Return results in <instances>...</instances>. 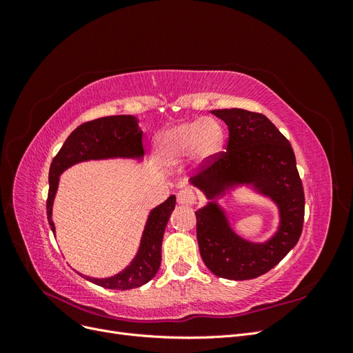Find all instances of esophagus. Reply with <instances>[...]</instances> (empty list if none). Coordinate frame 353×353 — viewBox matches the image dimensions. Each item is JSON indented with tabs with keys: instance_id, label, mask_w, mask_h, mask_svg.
Returning a JSON list of instances; mask_svg holds the SVG:
<instances>
[{
	"instance_id": "1",
	"label": "esophagus",
	"mask_w": 353,
	"mask_h": 353,
	"mask_svg": "<svg viewBox=\"0 0 353 353\" xmlns=\"http://www.w3.org/2000/svg\"><path fill=\"white\" fill-rule=\"evenodd\" d=\"M176 201H178V205H181V206H193L196 203V196L191 190L184 188V190L178 191Z\"/></svg>"
}]
</instances>
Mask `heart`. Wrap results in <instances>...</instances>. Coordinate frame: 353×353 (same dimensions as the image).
<instances>
[{"mask_svg":"<svg viewBox=\"0 0 353 353\" xmlns=\"http://www.w3.org/2000/svg\"><path fill=\"white\" fill-rule=\"evenodd\" d=\"M225 144V132L215 119L199 117L165 130L156 140V154L166 166H175L188 156L197 162L215 159Z\"/></svg>","mask_w":353,"mask_h":353,"instance_id":"heart-1","label":"heart"}]
</instances>
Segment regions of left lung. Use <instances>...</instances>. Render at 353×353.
<instances>
[{"mask_svg":"<svg viewBox=\"0 0 353 353\" xmlns=\"http://www.w3.org/2000/svg\"><path fill=\"white\" fill-rule=\"evenodd\" d=\"M228 126L227 152L190 179L209 200L196 212L201 259L221 279L252 280L272 270L290 252L303 228L305 196L287 138L262 113L243 109L212 110ZM239 186H250L279 208L281 223L263 243L240 238L232 230L219 199Z\"/></svg>","mask_w":353,"mask_h":353,"instance_id":"8db88e82","label":"left lung"}]
</instances>
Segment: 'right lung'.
Instances as JSON below:
<instances>
[{"label": "right lung", "instance_id": "obj_1", "mask_svg": "<svg viewBox=\"0 0 353 353\" xmlns=\"http://www.w3.org/2000/svg\"><path fill=\"white\" fill-rule=\"evenodd\" d=\"M144 156L143 131L138 126V119L131 114L100 117L78 126L61 145L60 152L52 159L50 166V190L47 199V216L51 231L56 234L52 222V203L59 188L60 175L73 165L88 160L104 159H135ZM175 196H170L159 205L147 218L141 236L140 248L131 263L123 271L108 279H94L82 275L85 280L112 290H130L141 287L157 274L162 262V240L170 213L175 209Z\"/></svg>", "mask_w": 353, "mask_h": 353}]
</instances>
